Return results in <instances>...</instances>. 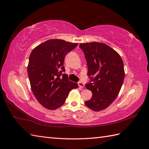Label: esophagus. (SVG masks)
<instances>
[{
    "label": "esophagus",
    "mask_w": 149,
    "mask_h": 149,
    "mask_svg": "<svg viewBox=\"0 0 149 149\" xmlns=\"http://www.w3.org/2000/svg\"><path fill=\"white\" fill-rule=\"evenodd\" d=\"M78 86H79V87L81 88H83L84 87V83L83 82H81V81L78 82Z\"/></svg>",
    "instance_id": "1"
}]
</instances>
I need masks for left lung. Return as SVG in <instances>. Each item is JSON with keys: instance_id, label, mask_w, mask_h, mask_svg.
Wrapping results in <instances>:
<instances>
[{"instance_id": "obj_1", "label": "left lung", "mask_w": 149, "mask_h": 149, "mask_svg": "<svg viewBox=\"0 0 149 149\" xmlns=\"http://www.w3.org/2000/svg\"><path fill=\"white\" fill-rule=\"evenodd\" d=\"M79 48L84 53L91 79L86 88L93 93L85 104L94 111L103 110L119 93L125 76L123 61L118 52L104 43H81Z\"/></svg>"}]
</instances>
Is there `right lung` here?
I'll return each instance as SVG.
<instances>
[{"label": "right lung", "mask_w": 149, "mask_h": 149, "mask_svg": "<svg viewBox=\"0 0 149 149\" xmlns=\"http://www.w3.org/2000/svg\"><path fill=\"white\" fill-rule=\"evenodd\" d=\"M78 45L52 39L40 44L30 54L27 72L31 88L37 101L48 109L61 107L71 90L78 87L63 74L65 57Z\"/></svg>", "instance_id": "1"}]
</instances>
